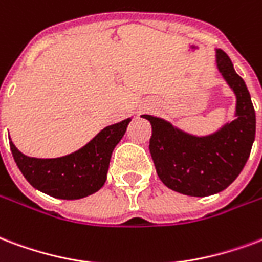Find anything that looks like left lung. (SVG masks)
Returning <instances> with one entry per match:
<instances>
[{"label": "left lung", "instance_id": "left-lung-1", "mask_svg": "<svg viewBox=\"0 0 262 262\" xmlns=\"http://www.w3.org/2000/svg\"><path fill=\"white\" fill-rule=\"evenodd\" d=\"M215 62L236 96L233 121L211 135L194 136L162 118L141 115L152 127L150 152L161 182L193 197L225 190L245 168L255 139V111L245 80L220 48L215 50Z\"/></svg>", "mask_w": 262, "mask_h": 262}]
</instances>
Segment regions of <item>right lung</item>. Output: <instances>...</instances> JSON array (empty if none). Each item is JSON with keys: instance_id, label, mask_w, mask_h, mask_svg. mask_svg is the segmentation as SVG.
I'll return each instance as SVG.
<instances>
[{"instance_id": "right-lung-1", "label": "right lung", "mask_w": 262, "mask_h": 262, "mask_svg": "<svg viewBox=\"0 0 262 262\" xmlns=\"http://www.w3.org/2000/svg\"><path fill=\"white\" fill-rule=\"evenodd\" d=\"M132 118L104 127L96 137L72 154L59 158H34L9 146L13 160L29 183L62 200H79L101 189L106 180L112 151L121 141Z\"/></svg>"}]
</instances>
